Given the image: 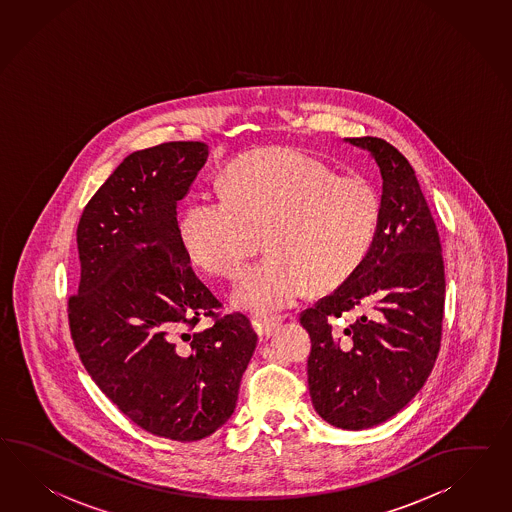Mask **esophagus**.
I'll return each instance as SVG.
<instances>
[{"label": "esophagus", "mask_w": 512, "mask_h": 512, "mask_svg": "<svg viewBox=\"0 0 512 512\" xmlns=\"http://www.w3.org/2000/svg\"><path fill=\"white\" fill-rule=\"evenodd\" d=\"M251 325L257 331V335L270 337L275 329L281 325V318H253Z\"/></svg>", "instance_id": "34e87169"}]
</instances>
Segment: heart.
<instances>
[{"label": "heart", "instance_id": "heart-1", "mask_svg": "<svg viewBox=\"0 0 512 512\" xmlns=\"http://www.w3.org/2000/svg\"><path fill=\"white\" fill-rule=\"evenodd\" d=\"M379 200L366 181L340 175L305 151H251L225 172V192L196 194L179 231L190 257L212 274L235 279L240 307L257 314L287 309L312 285H342L374 242Z\"/></svg>", "mask_w": 512, "mask_h": 512}]
</instances>
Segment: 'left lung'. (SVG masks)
I'll use <instances>...</instances> for the list:
<instances>
[{
    "label": "left lung",
    "instance_id": "left-lung-1",
    "mask_svg": "<svg viewBox=\"0 0 512 512\" xmlns=\"http://www.w3.org/2000/svg\"><path fill=\"white\" fill-rule=\"evenodd\" d=\"M374 155L383 194L374 242L359 268L300 314L312 340V407L327 424L361 431L398 414L431 374L444 318L437 225L409 161L387 140L348 138ZM364 310L349 326V311Z\"/></svg>",
    "mask_w": 512,
    "mask_h": 512
}]
</instances>
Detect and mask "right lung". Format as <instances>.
<instances>
[{"instance_id": "add662e5", "label": "right lung", "mask_w": 512, "mask_h": 512, "mask_svg": "<svg viewBox=\"0 0 512 512\" xmlns=\"http://www.w3.org/2000/svg\"><path fill=\"white\" fill-rule=\"evenodd\" d=\"M209 157L196 140L127 155L90 198L77 225L79 290L68 324L101 392L138 427L194 442L235 411L257 346L242 312L224 314L196 274L177 201ZM201 317L213 325L196 330Z\"/></svg>"}]
</instances>
